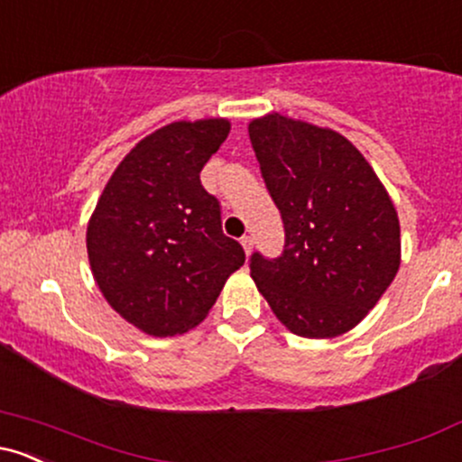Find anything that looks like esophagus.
<instances>
[{
	"mask_svg": "<svg viewBox=\"0 0 462 462\" xmlns=\"http://www.w3.org/2000/svg\"><path fill=\"white\" fill-rule=\"evenodd\" d=\"M241 245H243V249H245V254L249 256V254H252V245H254L252 236H243L241 238Z\"/></svg>",
	"mask_w": 462,
	"mask_h": 462,
	"instance_id": "34e87169",
	"label": "esophagus"
}]
</instances>
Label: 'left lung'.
<instances>
[{
  "mask_svg": "<svg viewBox=\"0 0 462 462\" xmlns=\"http://www.w3.org/2000/svg\"><path fill=\"white\" fill-rule=\"evenodd\" d=\"M269 193L284 221V254H254L249 273L289 332L334 338L356 328L402 263L389 190L352 141L280 113L249 121Z\"/></svg>",
  "mask_w": 462,
  "mask_h": 462,
  "instance_id": "left-lung-1",
  "label": "left lung"
}]
</instances>
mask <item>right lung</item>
<instances>
[{
	"mask_svg": "<svg viewBox=\"0 0 462 462\" xmlns=\"http://www.w3.org/2000/svg\"><path fill=\"white\" fill-rule=\"evenodd\" d=\"M230 134V119L173 121L125 153L87 226L104 300L136 330L176 337L206 319L245 252L221 232L219 201L199 171Z\"/></svg>",
	"mask_w": 462,
	"mask_h": 462,
	"instance_id": "right-lung-1",
	"label": "right lung"
}]
</instances>
